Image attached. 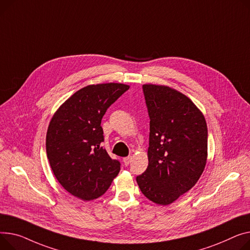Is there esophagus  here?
Returning <instances> with one entry per match:
<instances>
[{"mask_svg":"<svg viewBox=\"0 0 250 250\" xmlns=\"http://www.w3.org/2000/svg\"><path fill=\"white\" fill-rule=\"evenodd\" d=\"M124 164L125 165V166H127L130 162H131V157H125V158H124Z\"/></svg>","mask_w":250,"mask_h":250,"instance_id":"obj_1","label":"esophagus"}]
</instances>
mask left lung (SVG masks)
Here are the masks:
<instances>
[{"label":"left lung","instance_id":"1","mask_svg":"<svg viewBox=\"0 0 250 250\" xmlns=\"http://www.w3.org/2000/svg\"><path fill=\"white\" fill-rule=\"evenodd\" d=\"M149 116L146 170L137 177L142 193L152 202L169 205L188 192L207 162L208 130L203 113L185 94L144 84Z\"/></svg>","mask_w":250,"mask_h":250}]
</instances>
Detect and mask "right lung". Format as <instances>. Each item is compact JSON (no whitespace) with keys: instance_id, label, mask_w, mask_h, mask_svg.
<instances>
[{"instance_id":"right-lung-1","label":"right lung","mask_w":250,"mask_h":250,"mask_svg":"<svg viewBox=\"0 0 250 250\" xmlns=\"http://www.w3.org/2000/svg\"><path fill=\"white\" fill-rule=\"evenodd\" d=\"M129 88L122 83L83 87L60 105L50 121L46 153L54 176L71 195L89 201L101 197L121 170L102 146L101 126L107 108Z\"/></svg>"}]
</instances>
